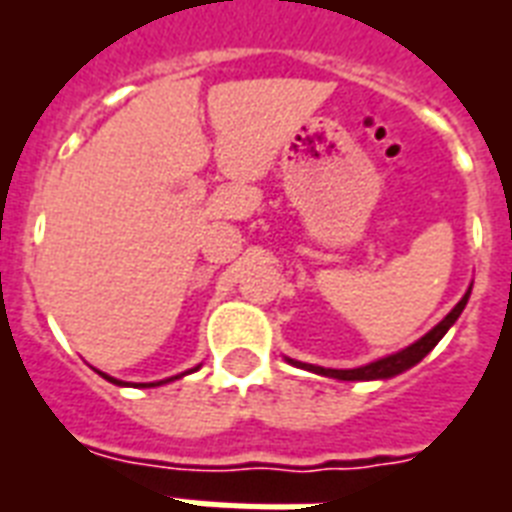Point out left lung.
<instances>
[{
	"mask_svg": "<svg viewBox=\"0 0 512 512\" xmlns=\"http://www.w3.org/2000/svg\"><path fill=\"white\" fill-rule=\"evenodd\" d=\"M470 291H473V283H470V288L465 291V296L454 304V310L446 315V318L438 323V326H433L430 331H427L422 339H417L414 344H408V347H403V350L392 352V355H387V358H379L374 360V363H366V366H358V368H323V366H312V363H301V360H293V358H285L291 366L296 368H304V371H310V374H318V376H328V379H339V382H374V379H392V376L403 374V371H408L411 366H417L419 360L425 358L427 352L433 350L435 344L441 342L443 336H446V331H449L454 323H457V318L462 315V310H465L467 299H470Z\"/></svg>",
	"mask_w": 512,
	"mask_h": 512,
	"instance_id": "8db88e82",
	"label": "left lung"
}]
</instances>
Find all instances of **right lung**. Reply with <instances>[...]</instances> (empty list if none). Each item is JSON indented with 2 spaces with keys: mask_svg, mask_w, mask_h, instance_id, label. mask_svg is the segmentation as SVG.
Segmentation results:
<instances>
[{
  "mask_svg": "<svg viewBox=\"0 0 512 512\" xmlns=\"http://www.w3.org/2000/svg\"><path fill=\"white\" fill-rule=\"evenodd\" d=\"M200 368V366H197ZM197 368H189V371H186V374H192V371H197ZM98 374L104 376L106 382H112V384H117V387H128V382H122V379H114V376H109V374H104V371H98ZM186 374H178V376H170V379H162V382H149V384H136V387H160V384H168V382H173V379H181V376H186Z\"/></svg>",
  "mask_w": 512,
  "mask_h": 512,
  "instance_id": "obj_1",
  "label": "right lung"
}]
</instances>
